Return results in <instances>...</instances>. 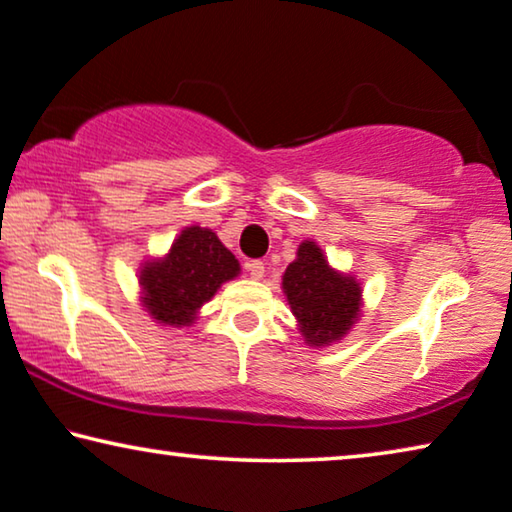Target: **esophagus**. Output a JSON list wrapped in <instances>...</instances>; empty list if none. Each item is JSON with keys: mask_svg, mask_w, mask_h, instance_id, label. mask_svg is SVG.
<instances>
[{"mask_svg": "<svg viewBox=\"0 0 512 512\" xmlns=\"http://www.w3.org/2000/svg\"><path fill=\"white\" fill-rule=\"evenodd\" d=\"M246 271L253 280H262L264 278V262H259V259H250V262H246Z\"/></svg>", "mask_w": 512, "mask_h": 512, "instance_id": "obj_1", "label": "esophagus"}]
</instances>
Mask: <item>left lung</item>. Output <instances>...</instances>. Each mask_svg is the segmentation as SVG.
<instances>
[{"mask_svg": "<svg viewBox=\"0 0 512 512\" xmlns=\"http://www.w3.org/2000/svg\"><path fill=\"white\" fill-rule=\"evenodd\" d=\"M282 292L310 347L342 340L361 317V282L331 269L315 241H303L296 250V259L282 276Z\"/></svg>", "mask_w": 512, "mask_h": 512, "instance_id": "8db88e82", "label": "left lung"}]
</instances>
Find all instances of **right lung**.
Here are the masks:
<instances>
[{
	"label": "right lung",
	"mask_w": 512,
	"mask_h": 512,
	"mask_svg": "<svg viewBox=\"0 0 512 512\" xmlns=\"http://www.w3.org/2000/svg\"><path fill=\"white\" fill-rule=\"evenodd\" d=\"M239 271V259L216 232L190 225L174 239L170 253L142 264V305L160 326H190L202 305Z\"/></svg>",
	"instance_id": "1"
}]
</instances>
